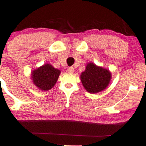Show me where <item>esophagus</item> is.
Wrapping results in <instances>:
<instances>
[{
  "mask_svg": "<svg viewBox=\"0 0 146 146\" xmlns=\"http://www.w3.org/2000/svg\"><path fill=\"white\" fill-rule=\"evenodd\" d=\"M68 72L70 73H73L74 72V69L72 67H70V68H68Z\"/></svg>",
  "mask_w": 146,
  "mask_h": 146,
  "instance_id": "34e87169",
  "label": "esophagus"
}]
</instances>
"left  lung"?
Here are the masks:
<instances>
[{
    "mask_svg": "<svg viewBox=\"0 0 146 146\" xmlns=\"http://www.w3.org/2000/svg\"><path fill=\"white\" fill-rule=\"evenodd\" d=\"M80 78L86 91L91 94H96L107 88L112 78V74L108 69L93 63H88Z\"/></svg>",
    "mask_w": 146,
    "mask_h": 146,
    "instance_id": "8db88e82",
    "label": "left lung"
}]
</instances>
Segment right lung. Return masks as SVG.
<instances>
[{
	"label": "right lung",
	"mask_w": 146,
	"mask_h": 146,
	"mask_svg": "<svg viewBox=\"0 0 146 146\" xmlns=\"http://www.w3.org/2000/svg\"><path fill=\"white\" fill-rule=\"evenodd\" d=\"M60 70L56 69L50 63H45L31 72L34 85L42 91H47L55 86Z\"/></svg>",
	"instance_id": "1"
}]
</instances>
